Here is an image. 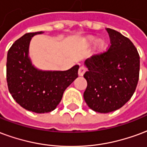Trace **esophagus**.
<instances>
[{"instance_id": "34e87169", "label": "esophagus", "mask_w": 147, "mask_h": 147, "mask_svg": "<svg viewBox=\"0 0 147 147\" xmlns=\"http://www.w3.org/2000/svg\"><path fill=\"white\" fill-rule=\"evenodd\" d=\"M86 67L84 66H81L80 68H79V69H78V74H79V76H83L84 75V74L85 73V71H86Z\"/></svg>"}]
</instances>
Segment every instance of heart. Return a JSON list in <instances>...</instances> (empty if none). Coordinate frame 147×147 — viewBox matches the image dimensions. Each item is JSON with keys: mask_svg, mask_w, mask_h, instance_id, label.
Returning a JSON list of instances; mask_svg holds the SVG:
<instances>
[{"mask_svg": "<svg viewBox=\"0 0 147 147\" xmlns=\"http://www.w3.org/2000/svg\"><path fill=\"white\" fill-rule=\"evenodd\" d=\"M88 41L91 44L95 43L96 41V37H88ZM107 41L104 39L98 40V41L97 42V49H98V51H103L107 49Z\"/></svg>", "mask_w": 147, "mask_h": 147, "instance_id": "heart-1", "label": "heart"}]
</instances>
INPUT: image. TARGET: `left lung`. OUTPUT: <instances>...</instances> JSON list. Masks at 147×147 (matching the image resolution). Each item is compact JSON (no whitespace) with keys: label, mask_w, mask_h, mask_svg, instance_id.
Segmentation results:
<instances>
[{"label":"left lung","mask_w":147,"mask_h":147,"mask_svg":"<svg viewBox=\"0 0 147 147\" xmlns=\"http://www.w3.org/2000/svg\"><path fill=\"white\" fill-rule=\"evenodd\" d=\"M107 51L92 55L84 64L87 88L84 101L92 110L110 113L122 107L133 96L140 76V55L133 43L117 31L107 28Z\"/></svg>","instance_id":"left-lung-1"}]
</instances>
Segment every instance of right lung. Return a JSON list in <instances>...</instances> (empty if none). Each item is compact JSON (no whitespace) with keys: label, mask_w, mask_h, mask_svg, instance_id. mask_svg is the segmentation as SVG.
I'll list each match as a JSON object with an SVG mask.
<instances>
[{"label":"right lung","mask_w":147,"mask_h":147,"mask_svg":"<svg viewBox=\"0 0 147 147\" xmlns=\"http://www.w3.org/2000/svg\"><path fill=\"white\" fill-rule=\"evenodd\" d=\"M42 31L27 33L15 41L8 51L6 78L12 98L24 109L37 113L51 112L60 102L63 92L78 77L79 66L66 71L36 69L28 57L30 42Z\"/></svg>","instance_id":"1"}]
</instances>
